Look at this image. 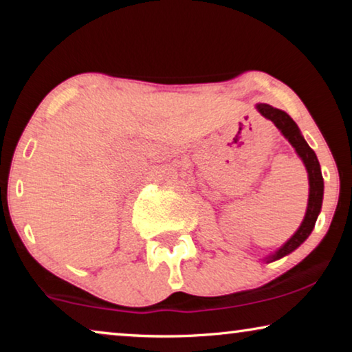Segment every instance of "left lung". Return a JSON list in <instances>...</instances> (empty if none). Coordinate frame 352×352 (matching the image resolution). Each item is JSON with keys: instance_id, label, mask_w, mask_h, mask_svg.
Here are the masks:
<instances>
[{"instance_id": "1", "label": "left lung", "mask_w": 352, "mask_h": 352, "mask_svg": "<svg viewBox=\"0 0 352 352\" xmlns=\"http://www.w3.org/2000/svg\"><path fill=\"white\" fill-rule=\"evenodd\" d=\"M256 109L264 118L271 120V122L276 124L278 131L283 134V138L292 144V147L295 148L296 155L301 158L302 163H305L306 171H307V179H309V199H307L305 219H302V223L300 228H298L296 232L293 234L292 237L277 250V252H274L271 254H267L266 258H263L264 263H272L283 256H287V254H290L292 252H295V250L311 235L312 229H314L316 226L317 216L320 213L322 200H324V177H322L320 165H319V160H317L316 152L307 146V142L305 141V138H302L300 128H298V124L293 122L290 115L283 112L280 109L272 107V105L269 104H256Z\"/></svg>"}]
</instances>
